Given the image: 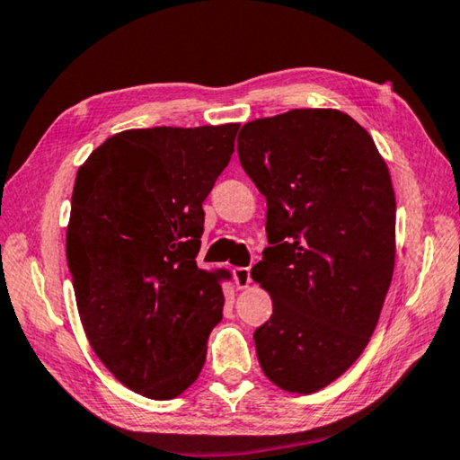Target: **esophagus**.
<instances>
[{
	"label": "esophagus",
	"instance_id": "obj_1",
	"mask_svg": "<svg viewBox=\"0 0 460 460\" xmlns=\"http://www.w3.org/2000/svg\"><path fill=\"white\" fill-rule=\"evenodd\" d=\"M233 282L239 290H245L252 284V271H249V268H235L233 270Z\"/></svg>",
	"mask_w": 460,
	"mask_h": 460
}]
</instances>
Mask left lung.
I'll list each match as a JSON object with an SVG mask.
<instances>
[{
  "instance_id": "8db88e82",
  "label": "left lung",
  "mask_w": 460,
  "mask_h": 460,
  "mask_svg": "<svg viewBox=\"0 0 460 460\" xmlns=\"http://www.w3.org/2000/svg\"><path fill=\"white\" fill-rule=\"evenodd\" d=\"M241 166L266 197L271 247L252 278L271 296L253 334L261 371L314 394L359 359L395 263V194L367 129L337 109L245 123Z\"/></svg>"
}]
</instances>
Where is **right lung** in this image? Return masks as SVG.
<instances>
[{
    "mask_svg": "<svg viewBox=\"0 0 460 460\" xmlns=\"http://www.w3.org/2000/svg\"><path fill=\"white\" fill-rule=\"evenodd\" d=\"M239 123L128 129L76 172L66 261L101 363L131 392L172 400L197 381L221 321L219 279L197 266L205 211Z\"/></svg>",
    "mask_w": 460,
    "mask_h": 460,
    "instance_id": "add662e5",
    "label": "right lung"
}]
</instances>
